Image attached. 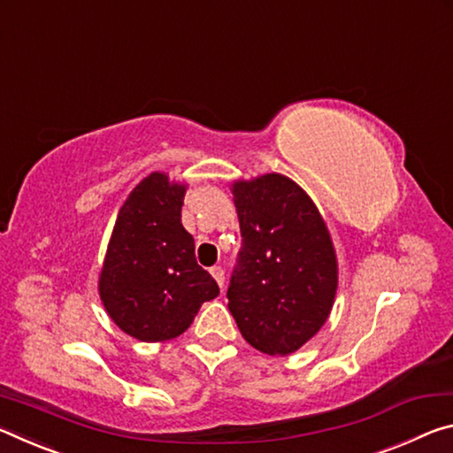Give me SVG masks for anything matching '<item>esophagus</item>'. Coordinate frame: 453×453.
<instances>
[{
    "label": "esophagus",
    "mask_w": 453,
    "mask_h": 453,
    "mask_svg": "<svg viewBox=\"0 0 453 453\" xmlns=\"http://www.w3.org/2000/svg\"><path fill=\"white\" fill-rule=\"evenodd\" d=\"M211 275L214 277V280H217L220 288L225 287V271H222V266H212V269H211Z\"/></svg>",
    "instance_id": "1"
}]
</instances>
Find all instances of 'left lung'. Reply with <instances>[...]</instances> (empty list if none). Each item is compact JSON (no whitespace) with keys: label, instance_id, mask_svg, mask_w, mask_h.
<instances>
[{"label":"left lung","instance_id":"left-lung-1","mask_svg":"<svg viewBox=\"0 0 453 453\" xmlns=\"http://www.w3.org/2000/svg\"><path fill=\"white\" fill-rule=\"evenodd\" d=\"M242 244L228 309L255 349L288 355L323 327L337 291V258L313 200L283 174L233 184Z\"/></svg>","mask_w":453,"mask_h":453}]
</instances>
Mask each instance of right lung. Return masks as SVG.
<instances>
[{"label": "right lung", "mask_w": 453, "mask_h": 453, "mask_svg": "<svg viewBox=\"0 0 453 453\" xmlns=\"http://www.w3.org/2000/svg\"><path fill=\"white\" fill-rule=\"evenodd\" d=\"M184 192L187 184L148 174L118 212L104 258V307L124 333L146 343L182 335L200 305L219 295L180 222Z\"/></svg>", "instance_id": "obj_1"}]
</instances>
